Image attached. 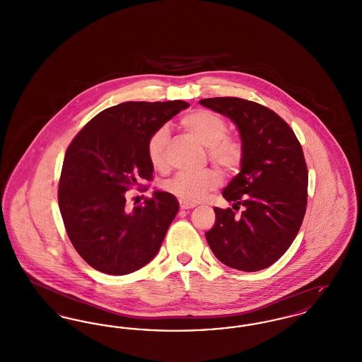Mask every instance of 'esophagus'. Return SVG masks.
<instances>
[{
	"mask_svg": "<svg viewBox=\"0 0 362 362\" xmlns=\"http://www.w3.org/2000/svg\"><path fill=\"white\" fill-rule=\"evenodd\" d=\"M192 207H195V205H191V204H185V202H180V209H182V210H189V209H192Z\"/></svg>",
	"mask_w": 362,
	"mask_h": 362,
	"instance_id": "obj_1",
	"label": "esophagus"
}]
</instances>
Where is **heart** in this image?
<instances>
[{"mask_svg":"<svg viewBox=\"0 0 362 362\" xmlns=\"http://www.w3.org/2000/svg\"><path fill=\"white\" fill-rule=\"evenodd\" d=\"M182 127L205 145L210 160L225 173H235L240 167L243 148L236 138L225 136L228 132L226 122L216 112L209 110H197L185 115L180 121ZM168 129L160 127L148 139L146 155L156 170L165 165V145ZM220 176L213 170L202 173H180L163 183V189L185 204H198L207 192L217 189Z\"/></svg>","mask_w":362,"mask_h":362,"instance_id":"heart-1","label":"heart"}]
</instances>
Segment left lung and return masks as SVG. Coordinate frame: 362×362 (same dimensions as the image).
Instances as JSON below:
<instances>
[{
  "instance_id": "1",
  "label": "left lung",
  "mask_w": 362,
  "mask_h": 362,
  "mask_svg": "<svg viewBox=\"0 0 362 362\" xmlns=\"http://www.w3.org/2000/svg\"><path fill=\"white\" fill-rule=\"evenodd\" d=\"M199 103L229 118L240 134V173L223 189L240 217L214 207L216 223L205 233L216 258L241 272H259L281 258L303 224L308 171L289 124L270 108L239 98Z\"/></svg>"
}]
</instances>
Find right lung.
<instances>
[{
  "mask_svg": "<svg viewBox=\"0 0 362 362\" xmlns=\"http://www.w3.org/2000/svg\"><path fill=\"white\" fill-rule=\"evenodd\" d=\"M189 104L126 102L99 112L65 153L58 204L68 236L93 269L130 274L155 258L177 210L167 191L129 209L126 191L151 180L149 137Z\"/></svg>",
  "mask_w": 362,
  "mask_h": 362,
  "instance_id": "right-lung-1",
  "label": "right lung"
}]
</instances>
